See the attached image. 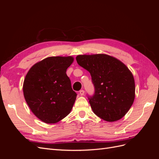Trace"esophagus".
Instances as JSON below:
<instances>
[{"instance_id":"1","label":"esophagus","mask_w":159,"mask_h":159,"mask_svg":"<svg viewBox=\"0 0 159 159\" xmlns=\"http://www.w3.org/2000/svg\"><path fill=\"white\" fill-rule=\"evenodd\" d=\"M80 95H84V91L83 89H81L80 91Z\"/></svg>"}]
</instances>
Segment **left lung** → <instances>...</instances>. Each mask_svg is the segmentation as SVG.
Listing matches in <instances>:
<instances>
[{
	"mask_svg": "<svg viewBox=\"0 0 159 159\" xmlns=\"http://www.w3.org/2000/svg\"><path fill=\"white\" fill-rule=\"evenodd\" d=\"M76 60L91 76L95 93L88 99L93 113L109 122L124 117L135 94L131 71L123 62L106 54L79 55Z\"/></svg>",
	"mask_w": 159,
	"mask_h": 159,
	"instance_id": "obj_1",
	"label": "left lung"
}]
</instances>
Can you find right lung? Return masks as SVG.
I'll return each mask as SVG.
<instances>
[{"label":"right lung","instance_id":"right-lung-1","mask_svg":"<svg viewBox=\"0 0 159 159\" xmlns=\"http://www.w3.org/2000/svg\"><path fill=\"white\" fill-rule=\"evenodd\" d=\"M71 56L48 57L35 64L23 84L26 102L36 116L46 123H56L73 107L77 94L72 89L66 70Z\"/></svg>","mask_w":159,"mask_h":159}]
</instances>
